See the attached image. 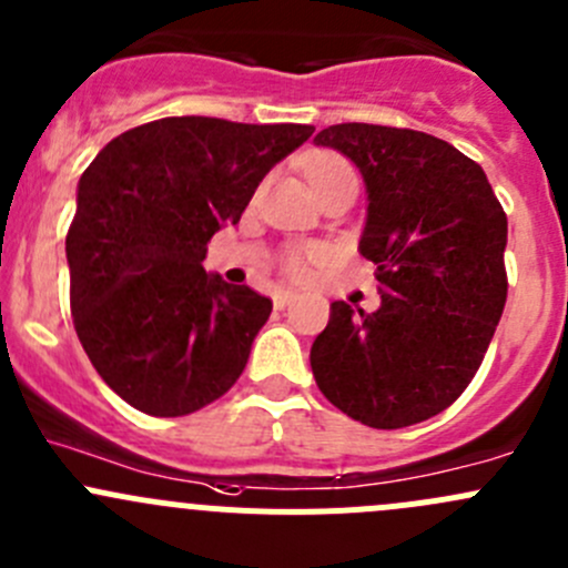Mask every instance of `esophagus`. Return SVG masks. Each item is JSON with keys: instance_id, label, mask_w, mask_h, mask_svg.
<instances>
[{"instance_id": "esophagus-1", "label": "esophagus", "mask_w": 568, "mask_h": 568, "mask_svg": "<svg viewBox=\"0 0 568 568\" xmlns=\"http://www.w3.org/2000/svg\"><path fill=\"white\" fill-rule=\"evenodd\" d=\"M294 300H296L294 291H277V294H274V307H280V311H283V307H288Z\"/></svg>"}]
</instances>
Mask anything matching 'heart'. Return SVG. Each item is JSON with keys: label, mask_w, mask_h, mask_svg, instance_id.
Instances as JSON below:
<instances>
[{"label": "heart", "mask_w": 568, "mask_h": 568, "mask_svg": "<svg viewBox=\"0 0 568 568\" xmlns=\"http://www.w3.org/2000/svg\"><path fill=\"white\" fill-rule=\"evenodd\" d=\"M341 175H354L352 164L346 162V159L335 156V153H324V156L313 159L311 168H307V178H311V183L316 186V183H324V181H332V178H341ZM318 252H296V255L288 257V272L294 274V277H305L307 274V263L316 261Z\"/></svg>", "instance_id": "heart-1"}]
</instances>
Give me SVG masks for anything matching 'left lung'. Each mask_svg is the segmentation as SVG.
<instances>
[{
    "mask_svg": "<svg viewBox=\"0 0 568 568\" xmlns=\"http://www.w3.org/2000/svg\"><path fill=\"white\" fill-rule=\"evenodd\" d=\"M313 142L363 175L359 252L382 294L374 313L332 302L313 376L365 426H415L459 398L489 348L508 294L506 211L480 164L423 131L341 123Z\"/></svg>",
    "mask_w": 568,
    "mask_h": 568,
    "instance_id": "1",
    "label": "left lung"
}]
</instances>
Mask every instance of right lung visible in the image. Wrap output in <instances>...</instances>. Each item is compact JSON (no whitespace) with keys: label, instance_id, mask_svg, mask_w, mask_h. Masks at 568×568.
<instances>
[{"label":"right lung","instance_id":"add662e5","mask_svg":"<svg viewBox=\"0 0 568 568\" xmlns=\"http://www.w3.org/2000/svg\"><path fill=\"white\" fill-rule=\"evenodd\" d=\"M313 131L162 118L106 142L79 178L65 239L73 326L125 404L181 417L236 385L272 300L205 272V252Z\"/></svg>","mask_w":568,"mask_h":568}]
</instances>
